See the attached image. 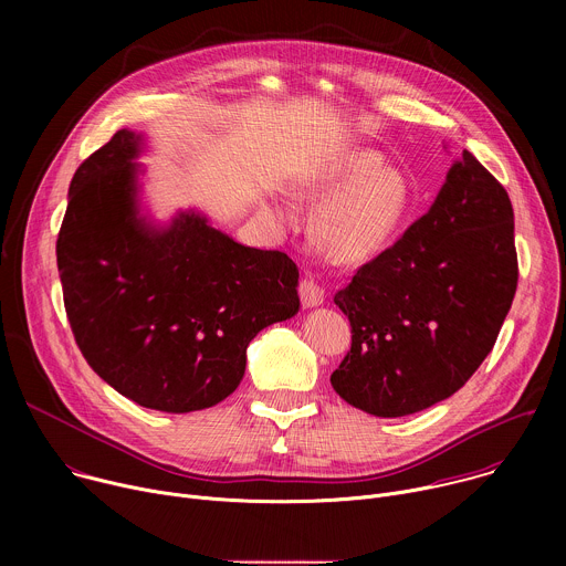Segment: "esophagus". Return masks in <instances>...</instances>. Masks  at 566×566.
Instances as JSON below:
<instances>
[{
    "label": "esophagus",
    "mask_w": 566,
    "mask_h": 566,
    "mask_svg": "<svg viewBox=\"0 0 566 566\" xmlns=\"http://www.w3.org/2000/svg\"><path fill=\"white\" fill-rule=\"evenodd\" d=\"M300 300H302V306L304 308H313V306H319L322 302H325V291H322V286L317 282H313L308 275L300 282Z\"/></svg>",
    "instance_id": "34e87169"
}]
</instances>
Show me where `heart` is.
Here are the masks:
<instances>
[{
	"label": "heart",
	"instance_id": "b5f03b06",
	"mask_svg": "<svg viewBox=\"0 0 566 566\" xmlns=\"http://www.w3.org/2000/svg\"><path fill=\"white\" fill-rule=\"evenodd\" d=\"M293 197L324 201L313 219V239L332 262L360 266L382 255L398 237L412 208L408 175L385 166L374 149H345L293 184ZM280 221H291L289 206H275Z\"/></svg>",
	"mask_w": 566,
	"mask_h": 566
}]
</instances>
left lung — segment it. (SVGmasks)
<instances>
[{"instance_id":"1","label":"left lung","mask_w":566,"mask_h":566,"mask_svg":"<svg viewBox=\"0 0 566 566\" xmlns=\"http://www.w3.org/2000/svg\"><path fill=\"white\" fill-rule=\"evenodd\" d=\"M515 289L511 199L463 149L430 210L334 295L352 322L334 389L382 419L428 410L491 354Z\"/></svg>"}]
</instances>
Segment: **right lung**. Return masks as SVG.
<instances>
[{"instance_id":"add662e5","label":"right lung","mask_w":566,"mask_h":566,"mask_svg":"<svg viewBox=\"0 0 566 566\" xmlns=\"http://www.w3.org/2000/svg\"><path fill=\"white\" fill-rule=\"evenodd\" d=\"M143 151L145 136L120 129L75 170L57 271L92 369L143 408L186 415L237 389L251 340L300 311V273L201 210L154 221L140 201Z\"/></svg>"}]
</instances>
